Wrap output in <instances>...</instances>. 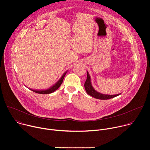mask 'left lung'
I'll list each match as a JSON object with an SVG mask.
<instances>
[{
  "instance_id": "left-lung-1",
  "label": "left lung",
  "mask_w": 150,
  "mask_h": 150,
  "mask_svg": "<svg viewBox=\"0 0 150 150\" xmlns=\"http://www.w3.org/2000/svg\"><path fill=\"white\" fill-rule=\"evenodd\" d=\"M87 80L84 83V87H85V91H86L87 93L96 98L97 99H100V100H108L113 97H115L119 95H120V94H117L116 95H108V94H103L101 93H100L98 92H97L96 90H94V88H93V85L91 84V77L90 76V74L88 73V72L87 71Z\"/></svg>"
}]
</instances>
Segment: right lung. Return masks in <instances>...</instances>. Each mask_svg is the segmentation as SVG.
I'll return each mask as SVG.
<instances>
[{
  "label": "right lung",
  "instance_id": "obj_1",
  "mask_svg": "<svg viewBox=\"0 0 150 150\" xmlns=\"http://www.w3.org/2000/svg\"><path fill=\"white\" fill-rule=\"evenodd\" d=\"M67 72H65V73H64L63 74V75L62 76V77L60 78V79L55 84H54L53 86H52L50 88H49V89H47L46 90H38V91L33 90H32L33 91H34V92H35L36 93H38V94H50L52 93H53L56 90H57L59 88V87L61 85V84H62V83L63 82V78H64V77H65Z\"/></svg>",
  "mask_w": 150,
  "mask_h": 150
}]
</instances>
